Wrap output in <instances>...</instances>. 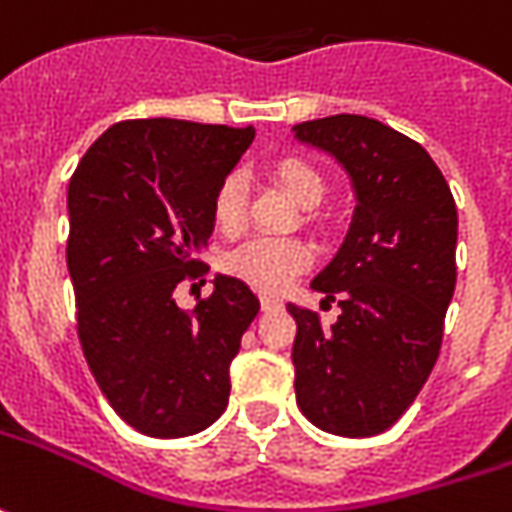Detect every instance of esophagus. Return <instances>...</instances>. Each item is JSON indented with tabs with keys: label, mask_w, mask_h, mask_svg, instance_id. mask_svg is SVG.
Masks as SVG:
<instances>
[{
	"label": "esophagus",
	"mask_w": 512,
	"mask_h": 512,
	"mask_svg": "<svg viewBox=\"0 0 512 512\" xmlns=\"http://www.w3.org/2000/svg\"><path fill=\"white\" fill-rule=\"evenodd\" d=\"M283 306V300H277V297H269V294H263L260 297V309L263 311H274V309H280Z\"/></svg>",
	"instance_id": "1"
}]
</instances>
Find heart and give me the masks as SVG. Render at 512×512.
Returning a JSON list of instances; mask_svg holds the SVG:
<instances>
[{"label": "heart", "mask_w": 512, "mask_h": 512, "mask_svg": "<svg viewBox=\"0 0 512 512\" xmlns=\"http://www.w3.org/2000/svg\"><path fill=\"white\" fill-rule=\"evenodd\" d=\"M272 175L300 206L320 203L323 192H326L323 175L300 158H280L272 167ZM212 215H215L218 229H223V232L240 229L243 215H246V189H243V181L238 175H229L218 186L215 201H212ZM309 263L311 249L306 243L274 238L249 240L226 257V269L260 291L286 289Z\"/></svg>", "instance_id": "b5f03b06"}]
</instances>
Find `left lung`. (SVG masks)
I'll list each match as a JSON object with an SVG mask.
<instances>
[{"label": "left lung", "mask_w": 512, "mask_h": 512, "mask_svg": "<svg viewBox=\"0 0 512 512\" xmlns=\"http://www.w3.org/2000/svg\"><path fill=\"white\" fill-rule=\"evenodd\" d=\"M294 138L331 155L351 181L354 215L311 289L337 323L289 303L294 394L303 416L337 436H377L408 411L442 345L456 286V203L433 158L365 115H328Z\"/></svg>", "instance_id": "obj_1"}]
</instances>
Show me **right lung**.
<instances>
[{"label": "right lung", "mask_w": 512, "mask_h": 512, "mask_svg": "<svg viewBox=\"0 0 512 512\" xmlns=\"http://www.w3.org/2000/svg\"><path fill=\"white\" fill-rule=\"evenodd\" d=\"M255 130L178 118L113 124L67 186V272L87 365L135 431L178 439L209 428L229 402V365L260 311L252 289L215 274L195 309L172 297L215 229L218 186Z\"/></svg>", "instance_id": "right-lung-1"}]
</instances>
